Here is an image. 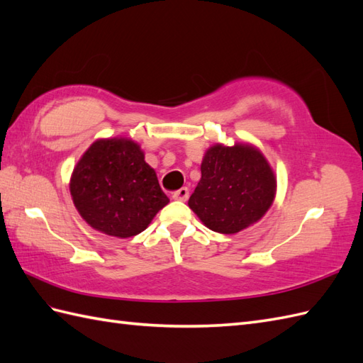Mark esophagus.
<instances>
[{
    "label": "esophagus",
    "mask_w": 363,
    "mask_h": 363,
    "mask_svg": "<svg viewBox=\"0 0 363 363\" xmlns=\"http://www.w3.org/2000/svg\"><path fill=\"white\" fill-rule=\"evenodd\" d=\"M172 198L174 199V201H187L189 199V189L187 187H182V189H179V190H176L173 194H172Z\"/></svg>",
    "instance_id": "34e87169"
}]
</instances>
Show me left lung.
Returning a JSON list of instances; mask_svg holds the SVG:
<instances>
[{"label":"left lung","instance_id":"1","mask_svg":"<svg viewBox=\"0 0 363 363\" xmlns=\"http://www.w3.org/2000/svg\"><path fill=\"white\" fill-rule=\"evenodd\" d=\"M274 191V173L257 148L215 145L203 156L189 206L210 230L233 235L265 215Z\"/></svg>","mask_w":363,"mask_h":363}]
</instances>
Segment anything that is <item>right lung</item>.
<instances>
[{"instance_id": "right-lung-1", "label": "right lung", "mask_w": 363, "mask_h": 363, "mask_svg": "<svg viewBox=\"0 0 363 363\" xmlns=\"http://www.w3.org/2000/svg\"><path fill=\"white\" fill-rule=\"evenodd\" d=\"M70 193L87 224L116 238L139 235L170 202L141 148L125 138L93 143L73 170Z\"/></svg>"}]
</instances>
